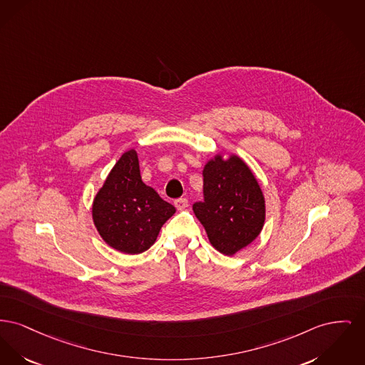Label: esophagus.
<instances>
[{
	"instance_id": "esophagus-1",
	"label": "esophagus",
	"mask_w": 365,
	"mask_h": 365,
	"mask_svg": "<svg viewBox=\"0 0 365 365\" xmlns=\"http://www.w3.org/2000/svg\"><path fill=\"white\" fill-rule=\"evenodd\" d=\"M175 207H176V210H179V211H183V210H186L187 208V205H189V201H187V198H178V200H175Z\"/></svg>"
}]
</instances>
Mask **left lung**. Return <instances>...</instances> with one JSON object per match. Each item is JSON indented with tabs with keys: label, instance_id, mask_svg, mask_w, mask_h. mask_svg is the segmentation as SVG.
I'll list each match as a JSON object with an SVG mask.
<instances>
[{
	"label": "left lung",
	"instance_id": "obj_1",
	"mask_svg": "<svg viewBox=\"0 0 365 365\" xmlns=\"http://www.w3.org/2000/svg\"><path fill=\"white\" fill-rule=\"evenodd\" d=\"M204 201L194 202L193 211L204 226L210 242L225 255L252 242L264 223V198L254 173L232 155H216L204 171Z\"/></svg>",
	"mask_w": 365,
	"mask_h": 365
}]
</instances>
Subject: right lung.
<instances>
[{
    "label": "right lung",
    "mask_w": 365,
    "mask_h": 365,
    "mask_svg": "<svg viewBox=\"0 0 365 365\" xmlns=\"http://www.w3.org/2000/svg\"><path fill=\"white\" fill-rule=\"evenodd\" d=\"M175 207L142 182L138 154L129 150L115 163L92 207L95 226L117 251L140 254L154 244Z\"/></svg>",
    "instance_id": "add662e5"
}]
</instances>
